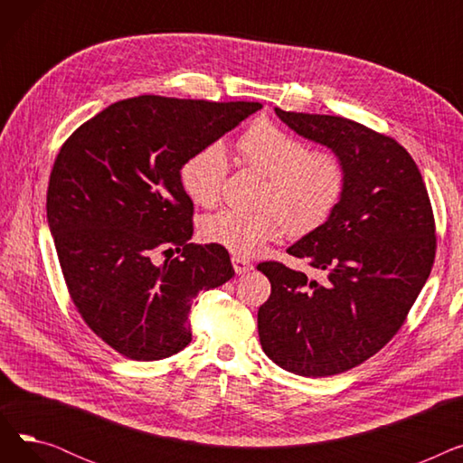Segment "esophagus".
I'll list each match as a JSON object with an SVG mask.
<instances>
[{
	"label": "esophagus",
	"instance_id": "obj_1",
	"mask_svg": "<svg viewBox=\"0 0 463 463\" xmlns=\"http://www.w3.org/2000/svg\"><path fill=\"white\" fill-rule=\"evenodd\" d=\"M232 266H234V272L238 276L250 274L253 270V264L250 260H246V259H241V257H232Z\"/></svg>",
	"mask_w": 463,
	"mask_h": 463
}]
</instances>
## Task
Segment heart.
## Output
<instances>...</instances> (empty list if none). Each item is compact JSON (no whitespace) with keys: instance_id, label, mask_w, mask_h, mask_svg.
Wrapping results in <instances>:
<instances>
[{"instance_id":"heart-1","label":"heart","mask_w":463,"mask_h":463,"mask_svg":"<svg viewBox=\"0 0 463 463\" xmlns=\"http://www.w3.org/2000/svg\"><path fill=\"white\" fill-rule=\"evenodd\" d=\"M238 154L246 165L269 176L262 212L222 210L203 219L201 236L208 244L238 257H255L270 240L306 234L321 227L335 210L345 189V168L330 152H307V146L270 121H257L238 138ZM229 173L223 142L213 140L185 159L182 187L199 206H213ZM275 210L272 211L271 208Z\"/></svg>"}]
</instances>
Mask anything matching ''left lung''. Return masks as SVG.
<instances>
[{
    "label": "left lung",
    "mask_w": 463,
    "mask_h": 463,
    "mask_svg": "<svg viewBox=\"0 0 463 463\" xmlns=\"http://www.w3.org/2000/svg\"><path fill=\"white\" fill-rule=\"evenodd\" d=\"M345 168L326 222L287 253L325 272L319 283L260 262L272 295L257 315L262 351L304 377L344 373L383 349L403 325L433 266L435 225L420 170L402 144L353 119L274 109Z\"/></svg>",
    "instance_id": "obj_1"
}]
</instances>
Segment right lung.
Segmentation results:
<instances>
[{
	"label": "right lung",
	"mask_w": 463,
	"mask_h": 463,
	"mask_svg": "<svg viewBox=\"0 0 463 463\" xmlns=\"http://www.w3.org/2000/svg\"><path fill=\"white\" fill-rule=\"evenodd\" d=\"M259 109L138 95L101 110L61 146L48 227L72 302L119 354L161 360L182 351L193 298L234 276L227 250L189 241L193 203L180 170ZM157 249L183 257L157 265Z\"/></svg>",
	"instance_id": "1"
}]
</instances>
